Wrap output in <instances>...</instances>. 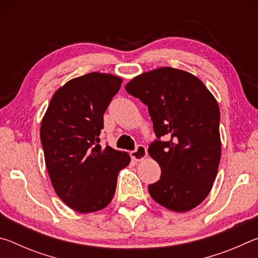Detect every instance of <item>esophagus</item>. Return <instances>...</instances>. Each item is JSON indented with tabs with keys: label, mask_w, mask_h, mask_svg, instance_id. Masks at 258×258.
Returning <instances> with one entry per match:
<instances>
[{
	"label": "esophagus",
	"mask_w": 258,
	"mask_h": 258,
	"mask_svg": "<svg viewBox=\"0 0 258 258\" xmlns=\"http://www.w3.org/2000/svg\"><path fill=\"white\" fill-rule=\"evenodd\" d=\"M148 152H147V148L145 146H138L137 149L131 151V157H132V159H134L135 161H141L143 160L147 157Z\"/></svg>",
	"instance_id": "34e87169"
}]
</instances>
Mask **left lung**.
Masks as SVG:
<instances>
[{"label": "left lung", "instance_id": "8db88e82", "mask_svg": "<svg viewBox=\"0 0 258 258\" xmlns=\"http://www.w3.org/2000/svg\"><path fill=\"white\" fill-rule=\"evenodd\" d=\"M125 90L148 107L158 139L148 149L161 168L150 196L173 212L191 211L211 192L220 165L217 101L198 77L171 67L143 73Z\"/></svg>", "mask_w": 258, "mask_h": 258}]
</instances>
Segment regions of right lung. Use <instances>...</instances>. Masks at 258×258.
I'll use <instances>...</instances> for the list:
<instances>
[{"label":"right lung","mask_w":258,"mask_h":258,"mask_svg":"<svg viewBox=\"0 0 258 258\" xmlns=\"http://www.w3.org/2000/svg\"><path fill=\"white\" fill-rule=\"evenodd\" d=\"M121 78L90 73L55 91L41 124L45 165L55 194L78 213L101 211L113 198L127 152L99 145L103 113Z\"/></svg>","instance_id":"obj_1"}]
</instances>
